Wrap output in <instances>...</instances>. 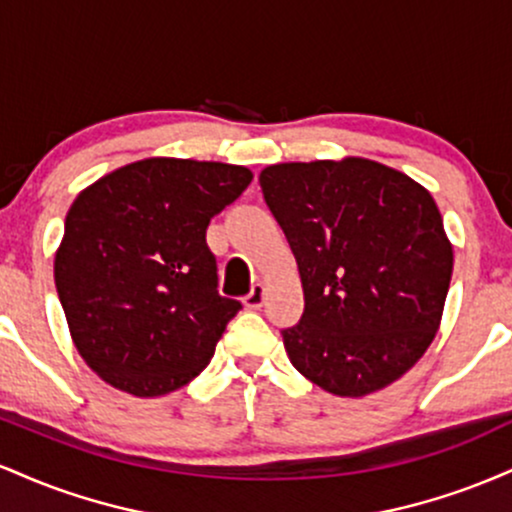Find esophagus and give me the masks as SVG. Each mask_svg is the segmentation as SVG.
Here are the masks:
<instances>
[{"label": "esophagus", "mask_w": 512, "mask_h": 512, "mask_svg": "<svg viewBox=\"0 0 512 512\" xmlns=\"http://www.w3.org/2000/svg\"><path fill=\"white\" fill-rule=\"evenodd\" d=\"M262 303H264V286L255 284L248 296L243 298V305H245V308H250V310H260Z\"/></svg>", "instance_id": "1"}]
</instances>
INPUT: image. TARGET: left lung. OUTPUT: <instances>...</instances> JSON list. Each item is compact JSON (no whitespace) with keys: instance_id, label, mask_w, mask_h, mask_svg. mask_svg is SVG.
<instances>
[{"instance_id":"obj_1","label":"left lung","mask_w":512,"mask_h":512,"mask_svg":"<svg viewBox=\"0 0 512 512\" xmlns=\"http://www.w3.org/2000/svg\"><path fill=\"white\" fill-rule=\"evenodd\" d=\"M260 185L303 284L301 322L281 332L293 368L339 397L395 383L436 339L450 289L436 199L361 156L276 163Z\"/></svg>"}]
</instances>
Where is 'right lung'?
Wrapping results in <instances>:
<instances>
[{
	"label": "right lung",
	"mask_w": 512,
	"mask_h": 512,
	"mask_svg": "<svg viewBox=\"0 0 512 512\" xmlns=\"http://www.w3.org/2000/svg\"><path fill=\"white\" fill-rule=\"evenodd\" d=\"M250 180L245 166L154 156L76 195L55 286L76 351L115 390L161 397L209 366L240 303L216 291L207 226Z\"/></svg>",
	"instance_id": "right-lung-1"
}]
</instances>
